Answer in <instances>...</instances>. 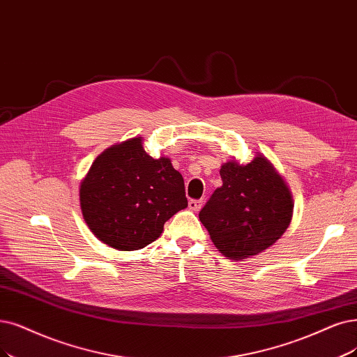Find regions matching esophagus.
<instances>
[{
    "mask_svg": "<svg viewBox=\"0 0 357 357\" xmlns=\"http://www.w3.org/2000/svg\"><path fill=\"white\" fill-rule=\"evenodd\" d=\"M188 207L192 210V212H199V210L203 207V200H190Z\"/></svg>",
    "mask_w": 357,
    "mask_h": 357,
    "instance_id": "1",
    "label": "esophagus"
}]
</instances>
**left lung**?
Instances as JSON below:
<instances>
[{"instance_id":"1","label":"left lung","mask_w":357,"mask_h":357,"mask_svg":"<svg viewBox=\"0 0 357 357\" xmlns=\"http://www.w3.org/2000/svg\"><path fill=\"white\" fill-rule=\"evenodd\" d=\"M222 187L199 215L215 247L232 260L265 252L293 219V195L278 170L261 153L250 163L220 166Z\"/></svg>"}]
</instances>
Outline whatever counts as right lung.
<instances>
[{
  "instance_id": "obj_1",
  "label": "right lung",
  "mask_w": 357,
  "mask_h": 357,
  "mask_svg": "<svg viewBox=\"0 0 357 357\" xmlns=\"http://www.w3.org/2000/svg\"><path fill=\"white\" fill-rule=\"evenodd\" d=\"M142 141L134 137L105 149L79 187L88 228L119 252L147 247L165 222L188 206L183 178L170 158L151 157Z\"/></svg>"
}]
</instances>
